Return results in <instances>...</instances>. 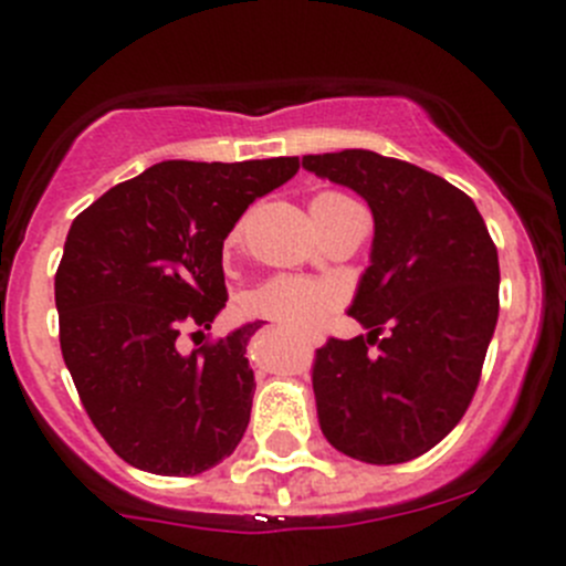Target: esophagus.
Segmentation results:
<instances>
[{"label":"esophagus","mask_w":566,"mask_h":566,"mask_svg":"<svg viewBox=\"0 0 566 566\" xmlns=\"http://www.w3.org/2000/svg\"><path fill=\"white\" fill-rule=\"evenodd\" d=\"M310 343H312V345H321V343H323V337H317V334H312Z\"/></svg>","instance_id":"obj_1"}]
</instances>
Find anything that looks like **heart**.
Masks as SVG:
<instances>
[{
	"mask_svg": "<svg viewBox=\"0 0 566 566\" xmlns=\"http://www.w3.org/2000/svg\"><path fill=\"white\" fill-rule=\"evenodd\" d=\"M348 205V199L339 193H317L312 199V207H339ZM240 229L229 234V245L238 243ZM337 304V290L328 284L310 282V279L295 276H279L256 287L254 293L245 298V310L256 317H268L273 323H282L287 328H304L317 326L326 317V312Z\"/></svg>",
	"mask_w": 566,
	"mask_h": 566,
	"instance_id": "heart-1",
	"label": "heart"
}]
</instances>
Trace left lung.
I'll return each mask as SVG.
<instances>
[{
	"mask_svg": "<svg viewBox=\"0 0 566 566\" xmlns=\"http://www.w3.org/2000/svg\"><path fill=\"white\" fill-rule=\"evenodd\" d=\"M301 166L373 212L370 265L348 306L367 337L317 348V422L345 457L411 462L451 434L479 387L497 323V249L473 199L411 163L345 149Z\"/></svg>",
	"mask_w": 566,
	"mask_h": 566,
	"instance_id": "8db88e82",
	"label": "left lung"
}]
</instances>
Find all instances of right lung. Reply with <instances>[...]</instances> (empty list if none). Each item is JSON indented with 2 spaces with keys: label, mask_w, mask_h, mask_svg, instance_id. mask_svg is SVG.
<instances>
[{
  "label": "right lung",
  "mask_w": 566,
  "mask_h": 566,
  "mask_svg": "<svg viewBox=\"0 0 566 566\" xmlns=\"http://www.w3.org/2000/svg\"><path fill=\"white\" fill-rule=\"evenodd\" d=\"M295 171L298 157L166 160L71 223L54 276L60 350L87 417L132 468L199 475L243 440L256 387L245 345L262 321L190 354L179 334H201L227 306L223 240Z\"/></svg>",
  "instance_id": "obj_1"
}]
</instances>
